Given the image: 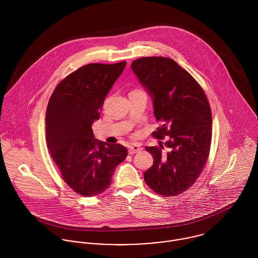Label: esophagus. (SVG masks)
I'll list each match as a JSON object with an SVG mask.
<instances>
[{
  "instance_id": "1",
  "label": "esophagus",
  "mask_w": 258,
  "mask_h": 258,
  "mask_svg": "<svg viewBox=\"0 0 258 258\" xmlns=\"http://www.w3.org/2000/svg\"><path fill=\"white\" fill-rule=\"evenodd\" d=\"M140 151H142V147L140 145H134V146H130L128 149V153L130 155H134L136 153H139Z\"/></svg>"
}]
</instances>
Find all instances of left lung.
Instances as JSON below:
<instances>
[{"mask_svg":"<svg viewBox=\"0 0 258 258\" xmlns=\"http://www.w3.org/2000/svg\"><path fill=\"white\" fill-rule=\"evenodd\" d=\"M131 69L151 94L160 126L152 133L159 146L146 147L154 159L144 173L146 184L158 195L178 196L200 177L212 142V110L199 82L174 59L148 56Z\"/></svg>","mask_w":258,"mask_h":258,"instance_id":"left-lung-1","label":"left lung"}]
</instances>
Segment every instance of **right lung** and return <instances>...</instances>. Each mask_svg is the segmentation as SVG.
I'll return each mask as SVG.
<instances>
[{"mask_svg": "<svg viewBox=\"0 0 258 258\" xmlns=\"http://www.w3.org/2000/svg\"><path fill=\"white\" fill-rule=\"evenodd\" d=\"M126 61L89 63L62 79L45 113L46 145L62 180L75 192L94 197L110 185L115 168L127 149L94 139L92 124Z\"/></svg>", "mask_w": 258, "mask_h": 258, "instance_id": "right-lung-1", "label": "right lung"}]
</instances>
